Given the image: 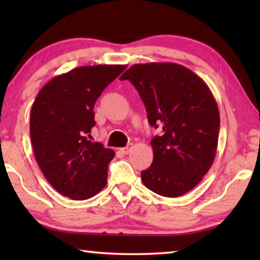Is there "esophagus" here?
<instances>
[{
    "label": "esophagus",
    "instance_id": "34e87169",
    "mask_svg": "<svg viewBox=\"0 0 260 260\" xmlns=\"http://www.w3.org/2000/svg\"><path fill=\"white\" fill-rule=\"evenodd\" d=\"M132 149H133V143H129V144H127L126 147L120 148L119 151H120L121 153H124V155H127V153L132 151Z\"/></svg>",
    "mask_w": 260,
    "mask_h": 260
}]
</instances>
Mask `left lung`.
I'll return each instance as SVG.
<instances>
[{"instance_id": "8db88e82", "label": "left lung", "mask_w": 260, "mask_h": 260, "mask_svg": "<svg viewBox=\"0 0 260 260\" xmlns=\"http://www.w3.org/2000/svg\"><path fill=\"white\" fill-rule=\"evenodd\" d=\"M139 91L148 121L161 136L151 140L153 160L141 179L148 189L179 197L201 182L217 152L220 116L210 88L175 63L135 64L120 77Z\"/></svg>"}]
</instances>
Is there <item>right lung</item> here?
Listing matches in <instances>:
<instances>
[{
  "instance_id": "obj_1",
  "label": "right lung",
  "mask_w": 260,
  "mask_h": 260,
  "mask_svg": "<svg viewBox=\"0 0 260 260\" xmlns=\"http://www.w3.org/2000/svg\"><path fill=\"white\" fill-rule=\"evenodd\" d=\"M126 65L80 67L43 86L30 110L29 132L35 159L61 195L74 201L95 196L107 186L112 149L90 141L94 105Z\"/></svg>"
}]
</instances>
